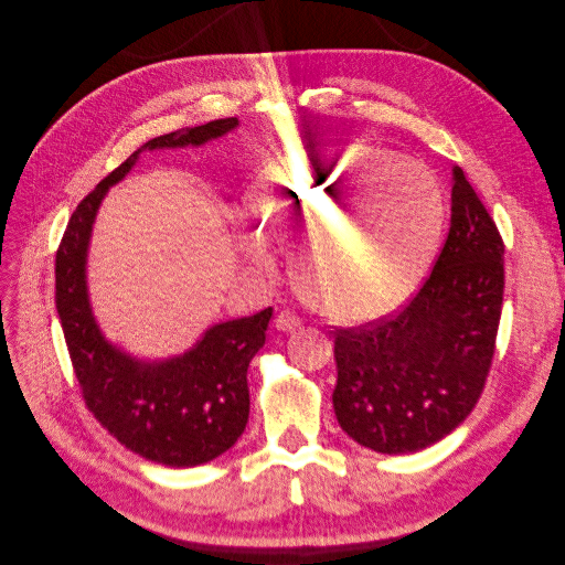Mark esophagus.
Wrapping results in <instances>:
<instances>
[{"label": "esophagus", "instance_id": "esophagus-1", "mask_svg": "<svg viewBox=\"0 0 565 565\" xmlns=\"http://www.w3.org/2000/svg\"><path fill=\"white\" fill-rule=\"evenodd\" d=\"M301 327V317L294 310H280L276 317V329L278 331H297Z\"/></svg>", "mask_w": 565, "mask_h": 565}]
</instances>
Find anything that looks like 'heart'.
<instances>
[{
  "mask_svg": "<svg viewBox=\"0 0 565 565\" xmlns=\"http://www.w3.org/2000/svg\"><path fill=\"white\" fill-rule=\"evenodd\" d=\"M257 223L246 259L271 271L276 244L291 246L306 297L340 321L382 317L405 303L433 262L446 216L425 163L367 142L294 151L253 193Z\"/></svg>",
  "mask_w": 565,
  "mask_h": 565,
  "instance_id": "heart-1",
  "label": "heart"
}]
</instances>
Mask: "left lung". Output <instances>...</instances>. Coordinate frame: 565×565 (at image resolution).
<instances>
[{
    "label": "left lung",
    "instance_id": "obj_1",
    "mask_svg": "<svg viewBox=\"0 0 565 565\" xmlns=\"http://www.w3.org/2000/svg\"><path fill=\"white\" fill-rule=\"evenodd\" d=\"M450 202L446 244L416 297L391 317L333 333L338 423L377 452L437 444L486 388L503 303V238L460 168Z\"/></svg>",
    "mask_w": 565,
    "mask_h": 565
}]
</instances>
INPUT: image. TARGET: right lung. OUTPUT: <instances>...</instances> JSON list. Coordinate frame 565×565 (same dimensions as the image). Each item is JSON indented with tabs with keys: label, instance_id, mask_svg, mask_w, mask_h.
<instances>
[{
	"label": "right lung",
	"instance_id": "add662e5",
	"mask_svg": "<svg viewBox=\"0 0 565 565\" xmlns=\"http://www.w3.org/2000/svg\"><path fill=\"white\" fill-rule=\"evenodd\" d=\"M238 126L236 117L174 130L142 145L77 204L55 259V303L79 391L94 418L128 450L166 467L216 460L244 435L248 365L264 347L274 310L211 327L193 349L168 361H138L107 342L87 294V248L107 188L145 149L200 147Z\"/></svg>",
	"mask_w": 565,
	"mask_h": 565
}]
</instances>
